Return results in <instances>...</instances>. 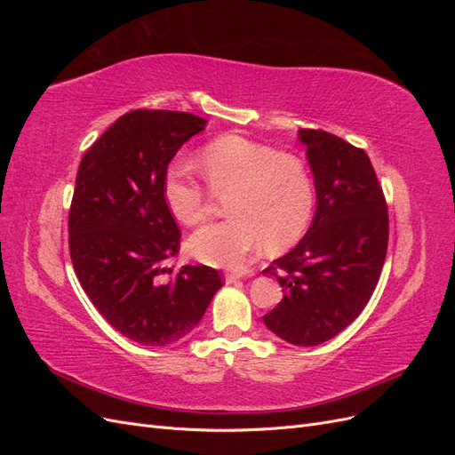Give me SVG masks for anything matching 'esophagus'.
Returning a JSON list of instances; mask_svg holds the SVG:
<instances>
[{"instance_id": "obj_1", "label": "esophagus", "mask_w": 455, "mask_h": 455, "mask_svg": "<svg viewBox=\"0 0 455 455\" xmlns=\"http://www.w3.org/2000/svg\"><path fill=\"white\" fill-rule=\"evenodd\" d=\"M241 279H243V275H239V273H228V275H226V283H228V284L237 283V281H241Z\"/></svg>"}]
</instances>
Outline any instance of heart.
I'll list each match as a JSON object with an SVG mask.
<instances>
[{
	"instance_id": "obj_1",
	"label": "heart",
	"mask_w": 455,
	"mask_h": 455,
	"mask_svg": "<svg viewBox=\"0 0 455 455\" xmlns=\"http://www.w3.org/2000/svg\"><path fill=\"white\" fill-rule=\"evenodd\" d=\"M199 163L214 194H230L226 211L231 214L189 237V252L203 264L243 269L266 244L286 249L309 228L316 191L301 157L228 134L206 144ZM163 196L184 226H196L211 212V191L182 167L164 176Z\"/></svg>"
}]
</instances>
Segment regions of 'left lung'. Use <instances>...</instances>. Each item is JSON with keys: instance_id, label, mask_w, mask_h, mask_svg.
Wrapping results in <instances>:
<instances>
[{"instance_id": "left-lung-1", "label": "left lung", "mask_w": 455, "mask_h": 455, "mask_svg": "<svg viewBox=\"0 0 455 455\" xmlns=\"http://www.w3.org/2000/svg\"><path fill=\"white\" fill-rule=\"evenodd\" d=\"M316 191L313 222L294 249L264 273L284 296L264 323L299 347L338 336L361 311L379 281L387 254V204L370 157L324 131L299 129Z\"/></svg>"}]
</instances>
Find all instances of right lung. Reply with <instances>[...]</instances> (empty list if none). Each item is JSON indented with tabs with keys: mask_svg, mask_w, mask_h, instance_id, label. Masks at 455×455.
I'll return each instance as SVG.
<instances>
[{
	"mask_svg": "<svg viewBox=\"0 0 455 455\" xmlns=\"http://www.w3.org/2000/svg\"><path fill=\"white\" fill-rule=\"evenodd\" d=\"M204 125L194 114L134 109L79 163L68 218L76 275L104 319L142 346L188 336L222 288L212 267H167L180 251V229L164 203V176Z\"/></svg>",
	"mask_w": 455,
	"mask_h": 455,
	"instance_id": "obj_1",
	"label": "right lung"
}]
</instances>
